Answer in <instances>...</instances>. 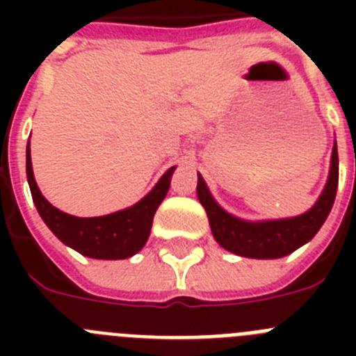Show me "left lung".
I'll return each mask as SVG.
<instances>
[{
  "label": "left lung",
  "instance_id": "1",
  "mask_svg": "<svg viewBox=\"0 0 356 356\" xmlns=\"http://www.w3.org/2000/svg\"><path fill=\"white\" fill-rule=\"evenodd\" d=\"M339 185L337 143L333 144L328 180L314 207L301 216L267 221H246L226 212L212 197L203 176L197 172V200L209 217L213 238L229 253L246 259L271 260L287 257L292 251L312 241L325 225L335 201Z\"/></svg>",
  "mask_w": 356,
  "mask_h": 356
}]
</instances>
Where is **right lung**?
<instances>
[{"label":"right lung","instance_id":"obj_1","mask_svg":"<svg viewBox=\"0 0 356 356\" xmlns=\"http://www.w3.org/2000/svg\"><path fill=\"white\" fill-rule=\"evenodd\" d=\"M175 169V165L169 168L155 187L128 209L108 216L76 217L58 210L42 196L31 168L30 140L26 146L28 185L39 216L65 246L72 248L83 257L97 260L130 259L143 250L149 237L153 216L168 194Z\"/></svg>","mask_w":356,"mask_h":356}]
</instances>
